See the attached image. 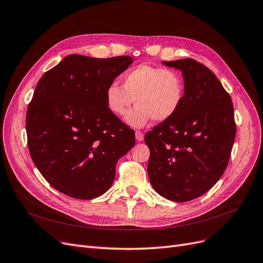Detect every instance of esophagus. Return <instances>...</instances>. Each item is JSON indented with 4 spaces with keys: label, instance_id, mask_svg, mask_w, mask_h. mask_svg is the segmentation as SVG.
<instances>
[{
    "label": "esophagus",
    "instance_id": "obj_1",
    "mask_svg": "<svg viewBox=\"0 0 263 263\" xmlns=\"http://www.w3.org/2000/svg\"><path fill=\"white\" fill-rule=\"evenodd\" d=\"M135 136H136V140H137V141H142L143 138H144V136L141 132H136Z\"/></svg>",
    "mask_w": 263,
    "mask_h": 263
}]
</instances>
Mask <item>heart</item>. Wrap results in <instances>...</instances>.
Masks as SVG:
<instances>
[{
  "mask_svg": "<svg viewBox=\"0 0 263 263\" xmlns=\"http://www.w3.org/2000/svg\"><path fill=\"white\" fill-rule=\"evenodd\" d=\"M184 98L182 77L175 70L140 65L122 77V86L112 83L106 90L109 110L125 117L134 99L139 106L127 115L126 122L142 127L152 119L155 122L171 120L179 111Z\"/></svg>",
  "mask_w": 263,
  "mask_h": 263,
  "instance_id": "obj_1",
  "label": "heart"
}]
</instances>
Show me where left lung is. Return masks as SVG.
<instances>
[{
  "label": "left lung",
  "instance_id": "8db88e82",
  "mask_svg": "<svg viewBox=\"0 0 263 263\" xmlns=\"http://www.w3.org/2000/svg\"><path fill=\"white\" fill-rule=\"evenodd\" d=\"M182 72L184 98L174 117L148 132V175L154 190L182 203L212 189L228 166L236 125L232 100L214 73L196 60L163 61Z\"/></svg>",
  "mask_w": 263,
  "mask_h": 263
}]
</instances>
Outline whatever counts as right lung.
Segmentation results:
<instances>
[{"label": "right lung", "instance_id": "1", "mask_svg": "<svg viewBox=\"0 0 263 263\" xmlns=\"http://www.w3.org/2000/svg\"><path fill=\"white\" fill-rule=\"evenodd\" d=\"M133 64L129 56L69 55L42 77L26 119L36 168L59 192L92 199L106 192L135 133L113 114L106 90Z\"/></svg>", "mask_w": 263, "mask_h": 263}]
</instances>
